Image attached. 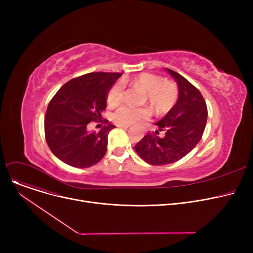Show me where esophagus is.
Wrapping results in <instances>:
<instances>
[{"label":"esophagus","mask_w":253,"mask_h":253,"mask_svg":"<svg viewBox=\"0 0 253 253\" xmlns=\"http://www.w3.org/2000/svg\"><path fill=\"white\" fill-rule=\"evenodd\" d=\"M117 127H119V128H124V129H127V128H129V125H124V124H117Z\"/></svg>","instance_id":"1"}]
</instances>
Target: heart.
Segmentation results:
<instances>
[{
  "label": "heart",
  "mask_w": 253,
  "mask_h": 253,
  "mask_svg": "<svg viewBox=\"0 0 253 253\" xmlns=\"http://www.w3.org/2000/svg\"><path fill=\"white\" fill-rule=\"evenodd\" d=\"M126 81H124L125 83ZM134 84L147 92V97L158 114L169 111L176 101L177 88L171 81H163V79L153 74H141L135 80ZM123 86L117 83L110 89L106 101L112 106L117 105L122 99ZM151 110L145 106L134 108L127 104L120 105L113 114V120L118 124L129 125L138 120L148 118Z\"/></svg>",
  "instance_id": "b5f03b06"
}]
</instances>
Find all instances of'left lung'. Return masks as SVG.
Here are the masks:
<instances>
[{
  "label": "left lung",
  "mask_w": 253,
  "mask_h": 253,
  "mask_svg": "<svg viewBox=\"0 0 253 253\" xmlns=\"http://www.w3.org/2000/svg\"><path fill=\"white\" fill-rule=\"evenodd\" d=\"M166 70L177 83V101L162 120L155 123L158 130L149 132L135 144L142 160L156 166L174 163L187 156L201 140L208 116L201 92L178 73ZM161 131L163 135L159 136Z\"/></svg>",
  "instance_id": "obj_1"
}]
</instances>
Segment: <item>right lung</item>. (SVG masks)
I'll return each mask as SVG.
<instances>
[{
  "label": "right lung",
  "mask_w": 253,
  "mask_h": 253,
  "mask_svg": "<svg viewBox=\"0 0 253 253\" xmlns=\"http://www.w3.org/2000/svg\"><path fill=\"white\" fill-rule=\"evenodd\" d=\"M121 73H89L65 83L50 100L44 121L45 138L60 161L77 168L95 165L104 157L108 135L116 126L89 131L90 122L100 120L106 96ZM100 121L98 122V120Z\"/></svg>",
  "instance_id": "add662e5"
}]
</instances>
